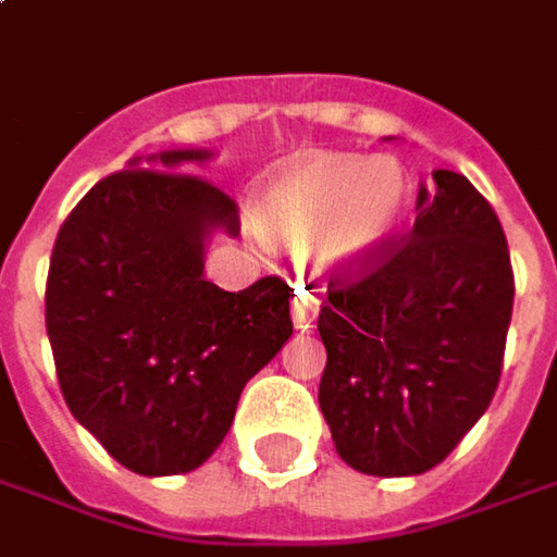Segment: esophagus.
Here are the masks:
<instances>
[{
    "label": "esophagus",
    "instance_id": "obj_1",
    "mask_svg": "<svg viewBox=\"0 0 557 557\" xmlns=\"http://www.w3.org/2000/svg\"><path fill=\"white\" fill-rule=\"evenodd\" d=\"M319 317V301L313 298V292L305 289V286H295V295H292V322L298 329H310Z\"/></svg>",
    "mask_w": 557,
    "mask_h": 557
}]
</instances>
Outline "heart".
<instances>
[{"label":"heart","mask_w":557,"mask_h":557,"mask_svg":"<svg viewBox=\"0 0 557 557\" xmlns=\"http://www.w3.org/2000/svg\"><path fill=\"white\" fill-rule=\"evenodd\" d=\"M407 198L410 181L395 159L319 153L274 174L252 220L274 244H310L322 271H349L386 247Z\"/></svg>","instance_id":"obj_1"}]
</instances>
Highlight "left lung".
Returning <instances> with one entry per match:
<instances>
[{
  "mask_svg": "<svg viewBox=\"0 0 557 557\" xmlns=\"http://www.w3.org/2000/svg\"><path fill=\"white\" fill-rule=\"evenodd\" d=\"M410 235L329 274L319 410L337 455L371 476L437 468L495 398L516 280L495 208L437 169Z\"/></svg>",
  "mask_w": 557,
  "mask_h": 557,
  "instance_id": "obj_1",
  "label": "left lung"
}]
</instances>
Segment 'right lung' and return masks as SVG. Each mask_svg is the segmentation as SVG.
I'll return each mask as SVG.
<instances>
[{
    "instance_id": "right-lung-1",
    "label": "right lung",
    "mask_w": 557,
    "mask_h": 557,
    "mask_svg": "<svg viewBox=\"0 0 557 557\" xmlns=\"http://www.w3.org/2000/svg\"><path fill=\"white\" fill-rule=\"evenodd\" d=\"M169 150L114 171L65 216L45 322L62 398L111 458L141 476L189 473L232 428L252 373L289 341V286L205 280L211 228L240 232L235 198Z\"/></svg>"
}]
</instances>
